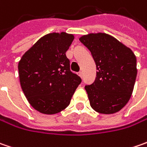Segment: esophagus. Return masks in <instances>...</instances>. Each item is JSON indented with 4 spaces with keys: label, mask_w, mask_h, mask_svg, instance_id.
Returning <instances> with one entry per match:
<instances>
[{
    "label": "esophagus",
    "mask_w": 147,
    "mask_h": 147,
    "mask_svg": "<svg viewBox=\"0 0 147 147\" xmlns=\"http://www.w3.org/2000/svg\"><path fill=\"white\" fill-rule=\"evenodd\" d=\"M78 75H79V76L81 77V78H82V76H83V75H82V71L78 72Z\"/></svg>",
    "instance_id": "esophagus-1"
}]
</instances>
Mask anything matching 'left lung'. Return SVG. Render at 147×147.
<instances>
[{
    "label": "left lung",
    "mask_w": 147,
    "mask_h": 147,
    "mask_svg": "<svg viewBox=\"0 0 147 147\" xmlns=\"http://www.w3.org/2000/svg\"><path fill=\"white\" fill-rule=\"evenodd\" d=\"M96 65L93 83L86 85L90 105L100 114H114L127 104L137 78V59L131 49L106 33L79 38Z\"/></svg>",
    "instance_id": "8db88e82"
}]
</instances>
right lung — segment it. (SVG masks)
<instances>
[{
    "instance_id": "obj_1",
    "label": "right lung",
    "mask_w": 147,
    "mask_h": 147,
    "mask_svg": "<svg viewBox=\"0 0 147 147\" xmlns=\"http://www.w3.org/2000/svg\"><path fill=\"white\" fill-rule=\"evenodd\" d=\"M72 34L49 33L40 38L19 62L20 85L26 98L37 111L53 115L70 103L81 78L70 70L66 51Z\"/></svg>"
}]
</instances>
